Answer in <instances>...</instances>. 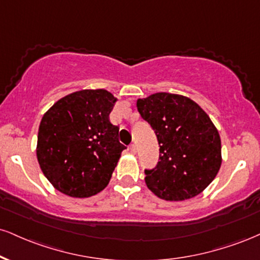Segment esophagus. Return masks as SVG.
<instances>
[{
	"instance_id": "obj_1",
	"label": "esophagus",
	"mask_w": 260,
	"mask_h": 260,
	"mask_svg": "<svg viewBox=\"0 0 260 260\" xmlns=\"http://www.w3.org/2000/svg\"><path fill=\"white\" fill-rule=\"evenodd\" d=\"M129 150H131V152H132V154H136V152H137V145H136V144H131V145H129Z\"/></svg>"
}]
</instances>
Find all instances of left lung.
Masks as SVG:
<instances>
[{
    "instance_id": "obj_1",
    "label": "left lung",
    "mask_w": 260,
    "mask_h": 260,
    "mask_svg": "<svg viewBox=\"0 0 260 260\" xmlns=\"http://www.w3.org/2000/svg\"><path fill=\"white\" fill-rule=\"evenodd\" d=\"M140 116L155 131L160 157L145 170L146 185L166 201H183L199 195L217 176L221 144L208 115L191 99L155 93L138 99Z\"/></svg>"
}]
</instances>
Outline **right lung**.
<instances>
[{"instance_id": "add662e5", "label": "right lung", "mask_w": 260, "mask_h": 260, "mask_svg": "<svg viewBox=\"0 0 260 260\" xmlns=\"http://www.w3.org/2000/svg\"><path fill=\"white\" fill-rule=\"evenodd\" d=\"M116 100L105 89H83L58 100L43 115L37 160L60 192L89 198L109 184L126 149L109 117Z\"/></svg>"}]
</instances>
